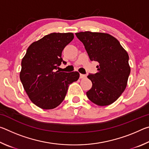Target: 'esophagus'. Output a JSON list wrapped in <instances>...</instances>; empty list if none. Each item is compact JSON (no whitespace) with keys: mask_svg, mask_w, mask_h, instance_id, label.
Returning <instances> with one entry per match:
<instances>
[{"mask_svg":"<svg viewBox=\"0 0 149 149\" xmlns=\"http://www.w3.org/2000/svg\"><path fill=\"white\" fill-rule=\"evenodd\" d=\"M86 75L84 74H80V79H84V78L86 77Z\"/></svg>","mask_w":149,"mask_h":149,"instance_id":"1","label":"esophagus"}]
</instances>
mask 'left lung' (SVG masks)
I'll return each instance as SVG.
<instances>
[{"instance_id":"1","label":"left lung","mask_w":149,"mask_h":149,"mask_svg":"<svg viewBox=\"0 0 149 149\" xmlns=\"http://www.w3.org/2000/svg\"><path fill=\"white\" fill-rule=\"evenodd\" d=\"M75 35L84 45L90 60L99 62L97 73L87 76L93 84L86 93L88 99L102 107L112 104L127 86L131 71L127 52L108 33L85 31Z\"/></svg>"}]
</instances>
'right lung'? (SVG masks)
I'll return each mask as SVG.
<instances>
[{"label": "right lung", "instance_id": "obj_1", "mask_svg": "<svg viewBox=\"0 0 149 149\" xmlns=\"http://www.w3.org/2000/svg\"><path fill=\"white\" fill-rule=\"evenodd\" d=\"M72 33H52L33 42L22 60L19 78L31 102L42 109H53L61 104L70 84L79 77L77 72L56 69L63 62L62 52L74 39Z\"/></svg>", "mask_w": 149, "mask_h": 149}]
</instances>
